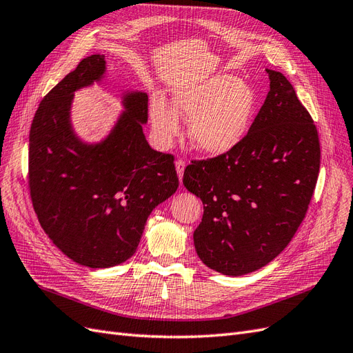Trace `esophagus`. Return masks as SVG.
<instances>
[{"label": "esophagus", "instance_id": "34e87169", "mask_svg": "<svg viewBox=\"0 0 353 353\" xmlns=\"http://www.w3.org/2000/svg\"><path fill=\"white\" fill-rule=\"evenodd\" d=\"M175 168H176V174H178V178L179 181L183 179V175H184V169H185V162L183 159H178L175 162Z\"/></svg>", "mask_w": 353, "mask_h": 353}]
</instances>
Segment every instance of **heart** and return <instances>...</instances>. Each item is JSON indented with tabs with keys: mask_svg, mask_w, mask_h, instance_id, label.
<instances>
[{
	"mask_svg": "<svg viewBox=\"0 0 353 353\" xmlns=\"http://www.w3.org/2000/svg\"><path fill=\"white\" fill-rule=\"evenodd\" d=\"M258 100L237 77L213 74L172 90V105L162 99L150 101V119L160 143L168 144L181 130L179 116L190 119L188 137L197 150L209 156L225 154L249 132Z\"/></svg>",
	"mask_w": 353,
	"mask_h": 353,
	"instance_id": "obj_1",
	"label": "heart"
}]
</instances>
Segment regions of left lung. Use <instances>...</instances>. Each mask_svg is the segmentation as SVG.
I'll return each instance as SVG.
<instances>
[{
  "instance_id": "obj_1",
  "label": "left lung",
  "mask_w": 353,
  "mask_h": 353,
  "mask_svg": "<svg viewBox=\"0 0 353 353\" xmlns=\"http://www.w3.org/2000/svg\"><path fill=\"white\" fill-rule=\"evenodd\" d=\"M270 92L249 132L225 154L194 160L183 183L203 201L199 258L239 276L262 268L290 243L312 199L319 140L311 114L283 73L266 69Z\"/></svg>"
}]
</instances>
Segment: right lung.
Returning <instances> with one entry per match:
<instances>
[{"mask_svg":"<svg viewBox=\"0 0 353 353\" xmlns=\"http://www.w3.org/2000/svg\"><path fill=\"white\" fill-rule=\"evenodd\" d=\"M104 56L83 59L42 101L29 132V190L41 227L68 258L90 268L130 259L152 210L178 188L174 156L143 132L148 97H123L125 112L101 143L73 132V92L100 82Z\"/></svg>","mask_w":353,"mask_h":353,"instance_id":"add662e5","label":"right lung"}]
</instances>
